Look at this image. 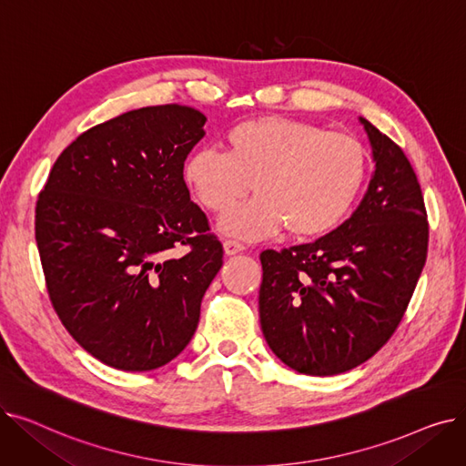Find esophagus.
<instances>
[{
  "mask_svg": "<svg viewBox=\"0 0 466 466\" xmlns=\"http://www.w3.org/2000/svg\"><path fill=\"white\" fill-rule=\"evenodd\" d=\"M223 249H225V253H227L228 257H232V255H236V253H241L246 248H243V243H239V241H236V239H225Z\"/></svg>",
  "mask_w": 466,
  "mask_h": 466,
  "instance_id": "1",
  "label": "esophagus"
}]
</instances>
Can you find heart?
<instances>
[{"label": "heart", "mask_w": 466, "mask_h": 466, "mask_svg": "<svg viewBox=\"0 0 466 466\" xmlns=\"http://www.w3.org/2000/svg\"><path fill=\"white\" fill-rule=\"evenodd\" d=\"M225 145L227 153H192L183 179L211 213L228 211L255 185L257 198L218 223L220 232L241 239L270 238L285 227L295 238L329 234L351 211L369 171V155L355 136L304 120L239 122Z\"/></svg>", "instance_id": "b5f03b06"}]
</instances>
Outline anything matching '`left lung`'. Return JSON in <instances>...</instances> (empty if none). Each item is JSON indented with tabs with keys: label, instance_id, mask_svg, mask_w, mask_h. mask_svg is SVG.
<instances>
[{
	"label": "left lung",
	"instance_id": "obj_1",
	"mask_svg": "<svg viewBox=\"0 0 466 466\" xmlns=\"http://www.w3.org/2000/svg\"><path fill=\"white\" fill-rule=\"evenodd\" d=\"M376 169L353 215L313 243L262 251L268 346L308 376L348 372L393 336L427 260L421 187L400 147L359 116Z\"/></svg>",
	"mask_w": 466,
	"mask_h": 466
}]
</instances>
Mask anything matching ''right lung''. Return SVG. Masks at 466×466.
Segmentation results:
<instances>
[{"mask_svg": "<svg viewBox=\"0 0 466 466\" xmlns=\"http://www.w3.org/2000/svg\"><path fill=\"white\" fill-rule=\"evenodd\" d=\"M206 120L177 104L115 116L66 147L39 194L48 297L73 339L113 369L145 372L176 359L223 266L183 179ZM179 245L189 251L174 258Z\"/></svg>", "mask_w": 466, "mask_h": 466, "instance_id": "add662e5", "label": "right lung"}]
</instances>
